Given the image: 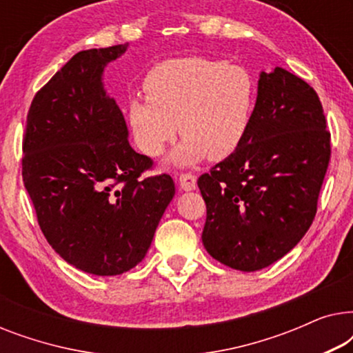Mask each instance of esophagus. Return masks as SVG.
<instances>
[{
	"mask_svg": "<svg viewBox=\"0 0 353 353\" xmlns=\"http://www.w3.org/2000/svg\"><path fill=\"white\" fill-rule=\"evenodd\" d=\"M178 183H180V188L183 191L196 190V176L192 173H181L178 176Z\"/></svg>",
	"mask_w": 353,
	"mask_h": 353,
	"instance_id": "esophagus-1",
	"label": "esophagus"
}]
</instances>
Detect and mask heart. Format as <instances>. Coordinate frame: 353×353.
<instances>
[{"instance_id":"obj_1","label":"heart","mask_w":353,"mask_h":353,"mask_svg":"<svg viewBox=\"0 0 353 353\" xmlns=\"http://www.w3.org/2000/svg\"><path fill=\"white\" fill-rule=\"evenodd\" d=\"M144 90L148 94L127 103L133 141L157 157L180 127L185 139L172 154L176 165L228 157L248 132L257 96L245 67L205 57L161 62L148 74Z\"/></svg>"}]
</instances>
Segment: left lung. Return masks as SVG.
Returning <instances> with one entry per match:
<instances>
[{
	"label": "left lung",
	"mask_w": 353,
	"mask_h": 353,
	"mask_svg": "<svg viewBox=\"0 0 353 353\" xmlns=\"http://www.w3.org/2000/svg\"><path fill=\"white\" fill-rule=\"evenodd\" d=\"M330 157L331 133L316 91L281 67L262 72L243 141L197 180L207 252L241 272L284 257L315 219Z\"/></svg>",
	"instance_id": "1"
}]
</instances>
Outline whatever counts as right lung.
<instances>
[{"instance_id":"1","label":"right lung","mask_w":353,"mask_h":353,"mask_svg":"<svg viewBox=\"0 0 353 353\" xmlns=\"http://www.w3.org/2000/svg\"><path fill=\"white\" fill-rule=\"evenodd\" d=\"M128 45L80 51L32 101L22 143V180L52 249L96 276L141 262L175 183L141 176L151 157L128 143L122 110L103 86L104 67Z\"/></svg>"}]
</instances>
